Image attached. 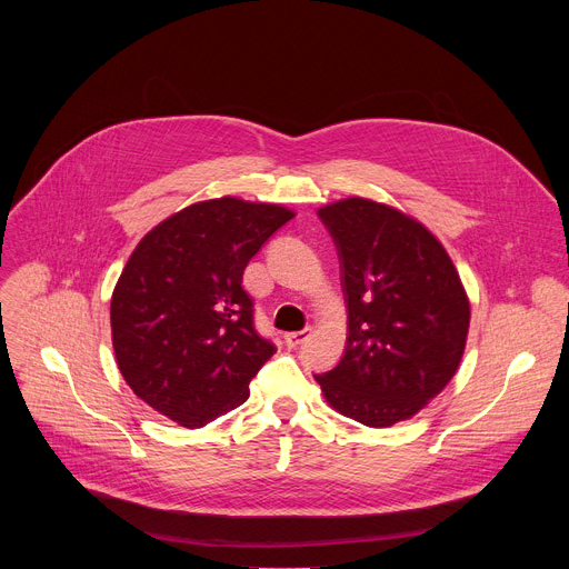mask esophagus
<instances>
[{
	"label": "esophagus",
	"mask_w": 569,
	"mask_h": 569,
	"mask_svg": "<svg viewBox=\"0 0 569 569\" xmlns=\"http://www.w3.org/2000/svg\"><path fill=\"white\" fill-rule=\"evenodd\" d=\"M308 338H310V329L295 331V333H286V345H288L290 349H297V347H301Z\"/></svg>",
	"instance_id": "34e87169"
}]
</instances>
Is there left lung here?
<instances>
[{"label": "left lung", "mask_w": 569, "mask_h": 569, "mask_svg": "<svg viewBox=\"0 0 569 569\" xmlns=\"http://www.w3.org/2000/svg\"><path fill=\"white\" fill-rule=\"evenodd\" d=\"M317 216L338 248L349 331L338 367L315 380L362 426L410 419L461 362L470 321L461 279L441 242L393 207L347 198Z\"/></svg>", "instance_id": "left-lung-1"}]
</instances>
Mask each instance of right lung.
I'll return each mask as SVG.
<instances>
[{
	"mask_svg": "<svg viewBox=\"0 0 569 569\" xmlns=\"http://www.w3.org/2000/svg\"><path fill=\"white\" fill-rule=\"evenodd\" d=\"M295 213L216 198L150 229L130 254L110 303L121 376L152 410L202 428L250 396L277 347L257 333L242 272Z\"/></svg>",
	"mask_w": 569,
	"mask_h": 569,
	"instance_id": "right-lung-1",
	"label": "right lung"
}]
</instances>
